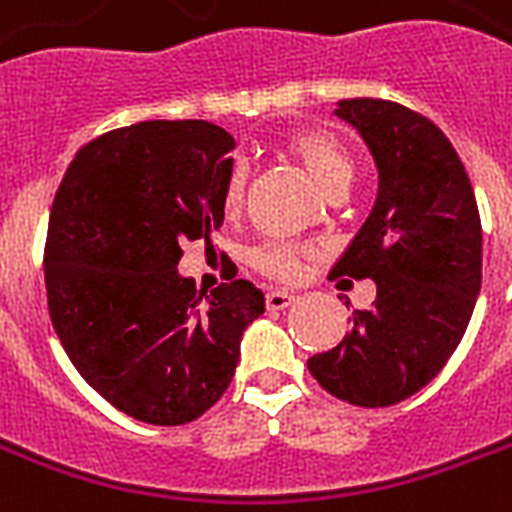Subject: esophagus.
<instances>
[{"instance_id":"obj_1","label":"esophagus","mask_w":512,"mask_h":512,"mask_svg":"<svg viewBox=\"0 0 512 512\" xmlns=\"http://www.w3.org/2000/svg\"><path fill=\"white\" fill-rule=\"evenodd\" d=\"M295 300V295L287 290H271L268 295H265V306L271 308V311H282V308H287Z\"/></svg>"}]
</instances>
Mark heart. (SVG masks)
Listing matches in <instances>:
<instances>
[{"label": "heart", "mask_w": 512, "mask_h": 512, "mask_svg": "<svg viewBox=\"0 0 512 512\" xmlns=\"http://www.w3.org/2000/svg\"><path fill=\"white\" fill-rule=\"evenodd\" d=\"M287 150L298 158L311 177L317 179L325 193H333L338 187H349L354 177V163H351L349 152L343 150V144L327 131L311 128V131H300L287 142ZM244 190H247V169L236 163L225 179V190H222V206L225 212L233 214L241 209L244 201ZM255 263L265 273L292 279L298 273V260H295V249L287 244H265L255 252Z\"/></svg>", "instance_id": "obj_1"}]
</instances>
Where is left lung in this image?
Returning <instances> with one entry per match:
<instances>
[{"instance_id":"1","label":"left lung","mask_w":512,"mask_h":512,"mask_svg":"<svg viewBox=\"0 0 512 512\" xmlns=\"http://www.w3.org/2000/svg\"><path fill=\"white\" fill-rule=\"evenodd\" d=\"M373 155L378 195L330 276L373 279L376 300L351 311V330L308 360L338 400L386 408L438 376L481 292V217L459 155L432 120L381 99H343Z\"/></svg>"}]
</instances>
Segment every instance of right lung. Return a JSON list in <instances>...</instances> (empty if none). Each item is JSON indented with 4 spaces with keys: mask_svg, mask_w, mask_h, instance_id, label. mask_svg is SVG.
Masks as SVG:
<instances>
[{
    "mask_svg": "<svg viewBox=\"0 0 512 512\" xmlns=\"http://www.w3.org/2000/svg\"><path fill=\"white\" fill-rule=\"evenodd\" d=\"M236 139L206 120H144L69 163L45 244L48 308L77 373L117 411L177 427L236 373L241 335L265 311L247 279L209 295L177 271L182 244L225 220Z\"/></svg>",
    "mask_w": 512,
    "mask_h": 512,
    "instance_id": "add662e5",
    "label": "right lung"
}]
</instances>
